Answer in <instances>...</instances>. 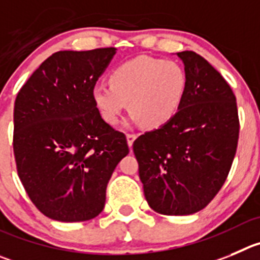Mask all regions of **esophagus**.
Instances as JSON below:
<instances>
[{
    "label": "esophagus",
    "mask_w": 260,
    "mask_h": 260,
    "mask_svg": "<svg viewBox=\"0 0 260 260\" xmlns=\"http://www.w3.org/2000/svg\"><path fill=\"white\" fill-rule=\"evenodd\" d=\"M137 138V136L135 135V133H129V135H127V142H128V146L132 147L133 142H135V140Z\"/></svg>",
    "instance_id": "esophagus-1"
}]
</instances>
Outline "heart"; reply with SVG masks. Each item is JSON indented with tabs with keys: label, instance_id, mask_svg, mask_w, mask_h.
Segmentation results:
<instances>
[{
	"label": "heart",
	"instance_id": "1",
	"mask_svg": "<svg viewBox=\"0 0 260 260\" xmlns=\"http://www.w3.org/2000/svg\"><path fill=\"white\" fill-rule=\"evenodd\" d=\"M109 81L110 86L99 83L92 88L94 106L109 124L119 122L129 103L133 123L161 127L179 110L187 88V77L178 62L151 57L123 62Z\"/></svg>",
	"mask_w": 260,
	"mask_h": 260
}]
</instances>
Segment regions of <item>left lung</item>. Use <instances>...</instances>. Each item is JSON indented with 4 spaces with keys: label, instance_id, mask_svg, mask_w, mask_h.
Instances as JSON below:
<instances>
[{
    "label": "left lung",
    "instance_id": "obj_1",
    "mask_svg": "<svg viewBox=\"0 0 260 260\" xmlns=\"http://www.w3.org/2000/svg\"><path fill=\"white\" fill-rule=\"evenodd\" d=\"M187 88L176 115L133 142L150 208L190 215L213 200L229 176L239 141L236 97L219 72L193 51L177 52Z\"/></svg>",
    "mask_w": 260,
    "mask_h": 260
}]
</instances>
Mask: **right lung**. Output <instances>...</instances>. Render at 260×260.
<instances>
[{
    "label": "right lung",
    "mask_w": 260,
    "mask_h": 260,
    "mask_svg": "<svg viewBox=\"0 0 260 260\" xmlns=\"http://www.w3.org/2000/svg\"><path fill=\"white\" fill-rule=\"evenodd\" d=\"M116 48L59 51L21 87L14 108L19 178L41 213L83 222L103 212L114 169L129 152L101 118L92 88Z\"/></svg>",
    "instance_id": "1"
}]
</instances>
